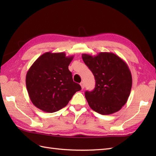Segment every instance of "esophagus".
<instances>
[{
    "instance_id": "obj_1",
    "label": "esophagus",
    "mask_w": 156,
    "mask_h": 156,
    "mask_svg": "<svg viewBox=\"0 0 156 156\" xmlns=\"http://www.w3.org/2000/svg\"><path fill=\"white\" fill-rule=\"evenodd\" d=\"M80 86H81V88H82V89H84V82H80Z\"/></svg>"
}]
</instances>
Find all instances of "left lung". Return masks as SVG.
I'll use <instances>...</instances> for the list:
<instances>
[{
  "instance_id": "8db88e82",
  "label": "left lung",
  "mask_w": 156,
  "mask_h": 156,
  "mask_svg": "<svg viewBox=\"0 0 156 156\" xmlns=\"http://www.w3.org/2000/svg\"><path fill=\"white\" fill-rule=\"evenodd\" d=\"M82 58L96 80L94 90L85 92L90 107L104 115L119 111L131 90L132 76L127 64L113 53L100 52L94 56L83 54Z\"/></svg>"
}]
</instances>
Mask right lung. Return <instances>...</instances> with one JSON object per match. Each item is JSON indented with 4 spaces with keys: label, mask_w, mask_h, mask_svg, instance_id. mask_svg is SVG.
Masks as SVG:
<instances>
[{
    "label": "right lung",
    "mask_w": 156,
    "mask_h": 156,
    "mask_svg": "<svg viewBox=\"0 0 156 156\" xmlns=\"http://www.w3.org/2000/svg\"><path fill=\"white\" fill-rule=\"evenodd\" d=\"M73 58L66 56L64 52H46L32 64L26 75V87L36 107L45 112H56L81 90L68 69Z\"/></svg>",
    "instance_id": "1"
}]
</instances>
